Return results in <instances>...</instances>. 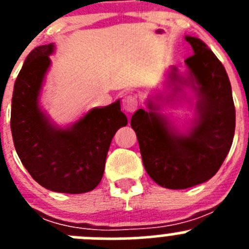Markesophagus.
<instances>
[{
  "mask_svg": "<svg viewBox=\"0 0 249 249\" xmlns=\"http://www.w3.org/2000/svg\"><path fill=\"white\" fill-rule=\"evenodd\" d=\"M138 107V101L135 94H126L122 98V108L127 112V113H132L135 112Z\"/></svg>",
  "mask_w": 249,
  "mask_h": 249,
  "instance_id": "esophagus-1",
  "label": "esophagus"
}]
</instances>
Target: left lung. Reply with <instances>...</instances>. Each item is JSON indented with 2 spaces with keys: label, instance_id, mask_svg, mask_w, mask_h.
<instances>
[{
  "label": "left lung",
  "instance_id": "obj_1",
  "mask_svg": "<svg viewBox=\"0 0 249 249\" xmlns=\"http://www.w3.org/2000/svg\"><path fill=\"white\" fill-rule=\"evenodd\" d=\"M186 41L195 52L184 61L190 76H178L173 67L169 78L192 85L197 92L198 118L192 128L186 135L171 131V124L156 112L158 107L151 101L149 111L140 108L131 118L147 173L156 183L171 190L197 186L218 172L236 128L232 89L223 65L199 38L187 36Z\"/></svg>",
  "mask_w": 249,
  "mask_h": 249
}]
</instances>
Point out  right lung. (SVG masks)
<instances>
[{
    "label": "right lung",
    "instance_id": "1",
    "mask_svg": "<svg viewBox=\"0 0 249 249\" xmlns=\"http://www.w3.org/2000/svg\"><path fill=\"white\" fill-rule=\"evenodd\" d=\"M54 46L31 51L15 82L11 108L13 143L37 183L59 193H86L102 179L109 144L127 117L120 101L93 108L68 128L52 126L38 106V94Z\"/></svg>",
    "mask_w": 249,
    "mask_h": 249
}]
</instances>
